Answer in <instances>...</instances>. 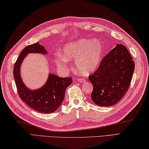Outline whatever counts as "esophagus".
Wrapping results in <instances>:
<instances>
[{
    "instance_id": "obj_1",
    "label": "esophagus",
    "mask_w": 149,
    "mask_h": 149,
    "mask_svg": "<svg viewBox=\"0 0 149 149\" xmlns=\"http://www.w3.org/2000/svg\"><path fill=\"white\" fill-rule=\"evenodd\" d=\"M77 80L80 82H84L86 81V80L84 79H79Z\"/></svg>"
}]
</instances>
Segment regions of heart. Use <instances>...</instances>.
<instances>
[{
  "instance_id": "heart-1",
  "label": "heart",
  "mask_w": 149,
  "mask_h": 149,
  "mask_svg": "<svg viewBox=\"0 0 149 149\" xmlns=\"http://www.w3.org/2000/svg\"><path fill=\"white\" fill-rule=\"evenodd\" d=\"M103 53V45L100 40L80 38L65 46V56L59 54L56 63L59 67L64 69L69 60H75V67L78 71L82 74L89 75L100 66Z\"/></svg>"
}]
</instances>
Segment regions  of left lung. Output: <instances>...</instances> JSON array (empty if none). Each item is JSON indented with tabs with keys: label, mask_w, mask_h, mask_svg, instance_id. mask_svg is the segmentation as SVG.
Segmentation results:
<instances>
[{
	"label": "left lung",
	"mask_w": 149,
	"mask_h": 149,
	"mask_svg": "<svg viewBox=\"0 0 149 149\" xmlns=\"http://www.w3.org/2000/svg\"><path fill=\"white\" fill-rule=\"evenodd\" d=\"M134 69V61L127 49L116 44L102 59L98 69L88 77L93 87V102L101 107L118 103L128 90Z\"/></svg>",
	"instance_id": "1"
}]
</instances>
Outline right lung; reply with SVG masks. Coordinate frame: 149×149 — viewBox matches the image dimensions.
Listing matches in <instances>:
<instances>
[{
  "label": "right lung",
  "instance_id": "right-lung-1",
  "mask_svg": "<svg viewBox=\"0 0 149 149\" xmlns=\"http://www.w3.org/2000/svg\"><path fill=\"white\" fill-rule=\"evenodd\" d=\"M46 55L48 52L38 42L29 45L23 49L14 67V77L19 97L29 107L42 113H52L61 105L65 97V90L72 82L70 77L61 78L49 73L44 85L36 90L26 86L21 77L20 69L23 59L29 54Z\"/></svg>",
  "mask_w": 149,
  "mask_h": 149
}]
</instances>
